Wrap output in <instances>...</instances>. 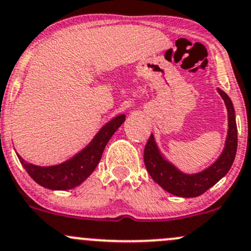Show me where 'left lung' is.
<instances>
[{
    "label": "left lung",
    "mask_w": 251,
    "mask_h": 251,
    "mask_svg": "<svg viewBox=\"0 0 251 251\" xmlns=\"http://www.w3.org/2000/svg\"><path fill=\"white\" fill-rule=\"evenodd\" d=\"M227 109L228 130L225 147L214 163L199 173L188 174L179 170L163 156L154 134H150L144 149V163L150 176L163 190L179 197H197L215 185L230 171L237 151V125L234 108L226 92L218 88Z\"/></svg>",
    "instance_id": "left-lung-1"
}]
</instances>
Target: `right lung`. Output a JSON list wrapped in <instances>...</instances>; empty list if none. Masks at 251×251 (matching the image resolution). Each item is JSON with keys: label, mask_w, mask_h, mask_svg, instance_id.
<instances>
[{"label": "right lung", "mask_w": 251, "mask_h": 251, "mask_svg": "<svg viewBox=\"0 0 251 251\" xmlns=\"http://www.w3.org/2000/svg\"><path fill=\"white\" fill-rule=\"evenodd\" d=\"M125 114L110 119L100 128L90 143L71 159L54 166H37L27 162L17 152L28 176L41 186L50 190H70L80 185L94 172L101 160L108 141L125 121Z\"/></svg>", "instance_id": "1"}]
</instances>
